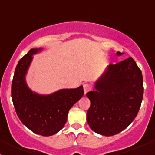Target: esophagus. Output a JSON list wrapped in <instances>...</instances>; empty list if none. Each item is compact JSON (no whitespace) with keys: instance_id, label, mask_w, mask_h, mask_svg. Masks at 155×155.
<instances>
[{"instance_id":"obj_1","label":"esophagus","mask_w":155,"mask_h":155,"mask_svg":"<svg viewBox=\"0 0 155 155\" xmlns=\"http://www.w3.org/2000/svg\"><path fill=\"white\" fill-rule=\"evenodd\" d=\"M83 87H84V94H86L88 91H90L91 90V86L89 84H84L83 85Z\"/></svg>"}]
</instances>
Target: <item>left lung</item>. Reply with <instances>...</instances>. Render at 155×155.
<instances>
[{"instance_id": "left-lung-1", "label": "left lung", "mask_w": 155, "mask_h": 155, "mask_svg": "<svg viewBox=\"0 0 155 155\" xmlns=\"http://www.w3.org/2000/svg\"><path fill=\"white\" fill-rule=\"evenodd\" d=\"M124 52H118V56ZM86 94L91 101L87 121L91 129L110 137L124 130L135 119L143 97V79L132 58L109 64Z\"/></svg>"}]
</instances>
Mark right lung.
I'll return each mask as SVG.
<instances>
[{
    "mask_svg": "<svg viewBox=\"0 0 155 155\" xmlns=\"http://www.w3.org/2000/svg\"><path fill=\"white\" fill-rule=\"evenodd\" d=\"M43 48H31L20 59L12 82V99L17 115L25 126L35 134L49 137L64 126L68 112L82 97L83 86L63 88L48 94L33 91L26 82V75L34 54Z\"/></svg>",
    "mask_w": 155,
    "mask_h": 155,
    "instance_id": "1",
    "label": "right lung"
}]
</instances>
